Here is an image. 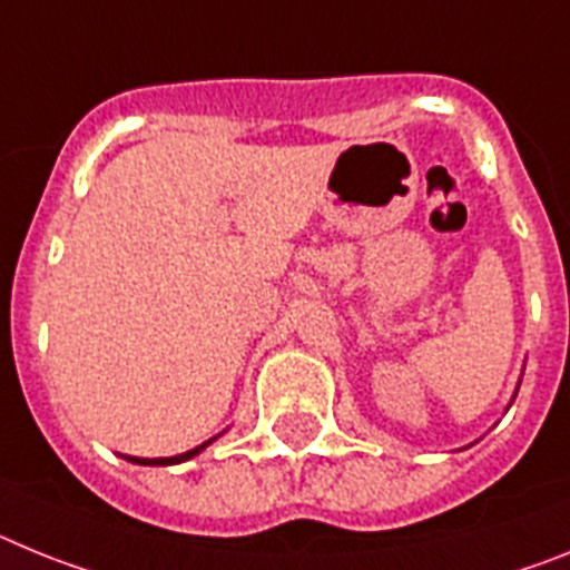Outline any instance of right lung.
<instances>
[{"label":"right lung","mask_w":570,"mask_h":570,"mask_svg":"<svg viewBox=\"0 0 570 570\" xmlns=\"http://www.w3.org/2000/svg\"><path fill=\"white\" fill-rule=\"evenodd\" d=\"M215 439H217V435H215ZM215 439H209V442L197 444L195 450H186V453H180V456H168V459H137V456H126V459H128V462H135V464H180V462H186V459L197 456L200 450L209 448V444L215 442Z\"/></svg>","instance_id":"obj_1"}]
</instances>
